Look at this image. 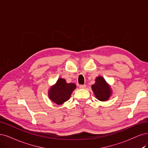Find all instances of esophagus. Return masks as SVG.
I'll return each instance as SVG.
<instances>
[{"instance_id":"esophagus-1","label":"esophagus","mask_w":148,"mask_h":148,"mask_svg":"<svg viewBox=\"0 0 148 148\" xmlns=\"http://www.w3.org/2000/svg\"><path fill=\"white\" fill-rule=\"evenodd\" d=\"M79 88H86V85H79Z\"/></svg>"}]
</instances>
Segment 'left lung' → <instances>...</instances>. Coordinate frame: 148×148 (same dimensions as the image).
Returning <instances> with one entry per match:
<instances>
[{"label": "left lung", "instance_id": "8db88e82", "mask_svg": "<svg viewBox=\"0 0 148 148\" xmlns=\"http://www.w3.org/2000/svg\"><path fill=\"white\" fill-rule=\"evenodd\" d=\"M92 89L95 97L101 101H108L112 93L111 85L100 75L95 79V83L92 85Z\"/></svg>", "mask_w": 148, "mask_h": 148}]
</instances>
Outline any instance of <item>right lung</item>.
Wrapping results in <instances>:
<instances>
[{
  "label": "right lung",
  "instance_id": "right-lung-1",
  "mask_svg": "<svg viewBox=\"0 0 148 148\" xmlns=\"http://www.w3.org/2000/svg\"><path fill=\"white\" fill-rule=\"evenodd\" d=\"M75 88L74 83H67L64 79L59 78L56 84L49 89L48 96L52 102L61 105L69 100Z\"/></svg>",
  "mask_w": 148,
  "mask_h": 148
}]
</instances>
